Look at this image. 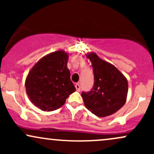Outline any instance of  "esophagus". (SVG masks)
Wrapping results in <instances>:
<instances>
[{"label":"esophagus","instance_id":"1","mask_svg":"<svg viewBox=\"0 0 154 154\" xmlns=\"http://www.w3.org/2000/svg\"><path fill=\"white\" fill-rule=\"evenodd\" d=\"M75 88H76V90H77V91H78V92L80 91V86H79V85L78 84V83H76Z\"/></svg>","mask_w":154,"mask_h":154}]
</instances>
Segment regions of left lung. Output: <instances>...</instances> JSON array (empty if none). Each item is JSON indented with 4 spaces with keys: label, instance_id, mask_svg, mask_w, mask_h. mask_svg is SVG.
<instances>
[{
    "label": "left lung",
    "instance_id": "1",
    "mask_svg": "<svg viewBox=\"0 0 154 154\" xmlns=\"http://www.w3.org/2000/svg\"><path fill=\"white\" fill-rule=\"evenodd\" d=\"M92 63L94 86L88 93H82L84 104L98 117L111 115L125 105L128 82L115 66L98 57L94 52L86 54Z\"/></svg>",
    "mask_w": 154,
    "mask_h": 154
}]
</instances>
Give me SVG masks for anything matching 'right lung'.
<instances>
[{
	"mask_svg": "<svg viewBox=\"0 0 154 154\" xmlns=\"http://www.w3.org/2000/svg\"><path fill=\"white\" fill-rule=\"evenodd\" d=\"M68 59V53L55 51L41 58L29 72L26 92L35 106L44 111L56 110L76 91L67 68Z\"/></svg>",
	"mask_w": 154,
	"mask_h": 154,
	"instance_id": "obj_1",
	"label": "right lung"
}]
</instances>
